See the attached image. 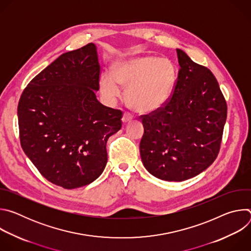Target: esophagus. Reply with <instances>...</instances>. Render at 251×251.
<instances>
[{"label": "esophagus", "mask_w": 251, "mask_h": 251, "mask_svg": "<svg viewBox=\"0 0 251 251\" xmlns=\"http://www.w3.org/2000/svg\"><path fill=\"white\" fill-rule=\"evenodd\" d=\"M132 119H133V116L130 115L129 113L125 112V113L123 114V117H122V122L125 124V123H128V122L132 121Z\"/></svg>", "instance_id": "1"}]
</instances>
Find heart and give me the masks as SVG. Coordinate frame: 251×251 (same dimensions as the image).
<instances>
[{"instance_id": "1", "label": "heart", "mask_w": 251, "mask_h": 251, "mask_svg": "<svg viewBox=\"0 0 251 251\" xmlns=\"http://www.w3.org/2000/svg\"><path fill=\"white\" fill-rule=\"evenodd\" d=\"M176 80V68L168 59L140 56L120 61L114 75L100 77V90L108 101L121 96L120 86L127 89L126 101L138 112H153L167 102Z\"/></svg>"}]
</instances>
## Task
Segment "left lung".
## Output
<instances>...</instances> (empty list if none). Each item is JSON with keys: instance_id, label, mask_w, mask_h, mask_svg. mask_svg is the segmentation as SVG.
<instances>
[{"instance_id": "8db88e82", "label": "left lung", "mask_w": 251, "mask_h": 251, "mask_svg": "<svg viewBox=\"0 0 251 251\" xmlns=\"http://www.w3.org/2000/svg\"><path fill=\"white\" fill-rule=\"evenodd\" d=\"M180 64L173 93L161 108L141 115L143 165L154 176L182 182L217 159L227 106L211 71L176 50Z\"/></svg>"}]
</instances>
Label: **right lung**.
<instances>
[{
  "mask_svg": "<svg viewBox=\"0 0 251 251\" xmlns=\"http://www.w3.org/2000/svg\"><path fill=\"white\" fill-rule=\"evenodd\" d=\"M100 64L90 43L62 53L24 89L18 119L21 145L50 183L89 185L107 163L106 143L122 127V111L96 98Z\"/></svg>",
  "mask_w": 251,
  "mask_h": 251,
  "instance_id": "add662e5",
  "label": "right lung"
}]
</instances>
